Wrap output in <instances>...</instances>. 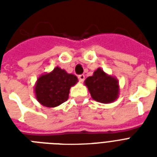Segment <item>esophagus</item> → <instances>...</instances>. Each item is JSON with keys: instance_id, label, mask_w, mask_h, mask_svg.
Returning a JSON list of instances; mask_svg holds the SVG:
<instances>
[{"instance_id": "esophagus-1", "label": "esophagus", "mask_w": 157, "mask_h": 157, "mask_svg": "<svg viewBox=\"0 0 157 157\" xmlns=\"http://www.w3.org/2000/svg\"><path fill=\"white\" fill-rule=\"evenodd\" d=\"M78 80L81 82H83L84 80H85V76H84L83 74H81V75H79L78 76Z\"/></svg>"}]
</instances>
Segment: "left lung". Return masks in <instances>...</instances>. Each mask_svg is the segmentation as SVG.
<instances>
[{"label":"left lung","instance_id":"obj_1","mask_svg":"<svg viewBox=\"0 0 157 157\" xmlns=\"http://www.w3.org/2000/svg\"><path fill=\"white\" fill-rule=\"evenodd\" d=\"M85 83L91 97L95 101L108 103L115 101L118 97V81L107 75L101 68L97 69L92 76H89Z\"/></svg>","mask_w":157,"mask_h":157}]
</instances>
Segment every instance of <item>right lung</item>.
<instances>
[{
	"label": "right lung",
	"instance_id": "add662e5",
	"mask_svg": "<svg viewBox=\"0 0 157 157\" xmlns=\"http://www.w3.org/2000/svg\"><path fill=\"white\" fill-rule=\"evenodd\" d=\"M73 74L57 67L50 73L40 76L36 84L35 93L38 102L48 107H54L66 102L71 86L77 82Z\"/></svg>",
	"mask_w": 157,
	"mask_h": 157
}]
</instances>
